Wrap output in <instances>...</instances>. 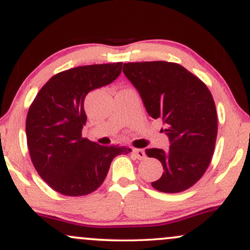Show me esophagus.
<instances>
[{
  "mask_svg": "<svg viewBox=\"0 0 250 250\" xmlns=\"http://www.w3.org/2000/svg\"><path fill=\"white\" fill-rule=\"evenodd\" d=\"M131 154H133L137 160L146 159V153L145 150H142V149H133V150H131Z\"/></svg>",
  "mask_w": 250,
  "mask_h": 250,
  "instance_id": "esophagus-1",
  "label": "esophagus"
}]
</instances>
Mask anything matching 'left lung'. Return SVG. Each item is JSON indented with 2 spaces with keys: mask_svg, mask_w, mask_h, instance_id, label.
Instances as JSON below:
<instances>
[{
  "mask_svg": "<svg viewBox=\"0 0 250 250\" xmlns=\"http://www.w3.org/2000/svg\"><path fill=\"white\" fill-rule=\"evenodd\" d=\"M123 73L139 90L149 116L161 119L169 150L146 149L163 166L151 182L162 193H181L206 173L217 136V114L210 91L197 76L174 62H129Z\"/></svg>",
  "mask_w": 250,
  "mask_h": 250,
  "instance_id": "8db88e82",
  "label": "left lung"
}]
</instances>
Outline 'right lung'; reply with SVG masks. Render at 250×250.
<instances>
[{
    "label": "right lung",
    "mask_w": 250,
    "mask_h": 250,
    "mask_svg": "<svg viewBox=\"0 0 250 250\" xmlns=\"http://www.w3.org/2000/svg\"><path fill=\"white\" fill-rule=\"evenodd\" d=\"M122 62L71 68L54 75L37 93L25 121L27 145L34 167L50 188L67 196L95 191L117 155L130 148L101 146L82 137L89 91L111 83Z\"/></svg>",
    "instance_id": "right-lung-1"
}]
</instances>
